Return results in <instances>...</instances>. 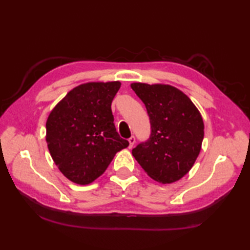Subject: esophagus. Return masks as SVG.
<instances>
[{
	"instance_id": "34e87169",
	"label": "esophagus",
	"mask_w": 250,
	"mask_h": 250,
	"mask_svg": "<svg viewBox=\"0 0 250 250\" xmlns=\"http://www.w3.org/2000/svg\"><path fill=\"white\" fill-rule=\"evenodd\" d=\"M129 143H130V145H129V148H132L134 146V144H135V137L134 136H131L130 139H129Z\"/></svg>"
}]
</instances>
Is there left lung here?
<instances>
[{"label": "left lung", "mask_w": 250, "mask_h": 250, "mask_svg": "<svg viewBox=\"0 0 250 250\" xmlns=\"http://www.w3.org/2000/svg\"><path fill=\"white\" fill-rule=\"evenodd\" d=\"M149 116V139L132 155L148 176L172 184L187 174L198 158L204 137L203 119L184 92L169 84L131 83Z\"/></svg>", "instance_id": "8db88e82"}]
</instances>
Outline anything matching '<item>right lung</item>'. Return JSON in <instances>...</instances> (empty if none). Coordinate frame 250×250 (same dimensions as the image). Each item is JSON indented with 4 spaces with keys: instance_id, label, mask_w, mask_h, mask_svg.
I'll list each match as a JSON object with an SVG mask.
<instances>
[{
    "instance_id": "obj_1",
    "label": "right lung",
    "mask_w": 250,
    "mask_h": 250,
    "mask_svg": "<svg viewBox=\"0 0 250 250\" xmlns=\"http://www.w3.org/2000/svg\"><path fill=\"white\" fill-rule=\"evenodd\" d=\"M119 82L87 83L71 90L51 110L46 142L61 173L78 185L102 175L115 155L129 146L116 131L111 102Z\"/></svg>"
}]
</instances>
